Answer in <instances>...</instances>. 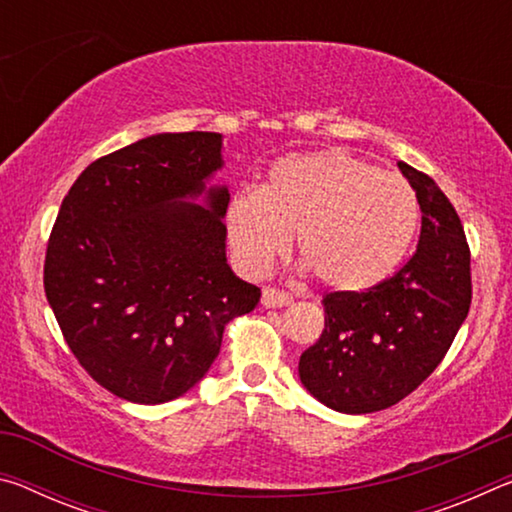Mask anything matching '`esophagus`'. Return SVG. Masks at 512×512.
I'll return each instance as SVG.
<instances>
[{
    "label": "esophagus",
    "instance_id": "obj_1",
    "mask_svg": "<svg viewBox=\"0 0 512 512\" xmlns=\"http://www.w3.org/2000/svg\"><path fill=\"white\" fill-rule=\"evenodd\" d=\"M291 302V296L287 291H280L275 287H266L262 291V305L264 307H287Z\"/></svg>",
    "mask_w": 512,
    "mask_h": 512
}]
</instances>
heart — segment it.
Wrapping results in <instances>:
<instances>
[{
  "mask_svg": "<svg viewBox=\"0 0 512 512\" xmlns=\"http://www.w3.org/2000/svg\"><path fill=\"white\" fill-rule=\"evenodd\" d=\"M418 225L406 178L341 149L277 160L262 189H241L225 210L237 264L262 275L298 232V250L325 287L359 293L395 273Z\"/></svg>",
  "mask_w": 512,
  "mask_h": 512,
  "instance_id": "1",
  "label": "heart"
}]
</instances>
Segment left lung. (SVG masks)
I'll list each match as a JSON object with an SVG mask.
<instances>
[{
    "instance_id": "left-lung-1",
    "label": "left lung",
    "mask_w": 512,
    "mask_h": 512,
    "mask_svg": "<svg viewBox=\"0 0 512 512\" xmlns=\"http://www.w3.org/2000/svg\"><path fill=\"white\" fill-rule=\"evenodd\" d=\"M397 167L422 210L418 248L377 287L327 293L323 334L298 363L307 391L341 413L381 411L413 393L470 311V246L454 205L427 173Z\"/></svg>"
}]
</instances>
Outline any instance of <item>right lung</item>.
Returning a JSON list of instances; mask_svg holds the SVG:
<instances>
[{
  "mask_svg": "<svg viewBox=\"0 0 512 512\" xmlns=\"http://www.w3.org/2000/svg\"><path fill=\"white\" fill-rule=\"evenodd\" d=\"M219 133H160L94 160L49 235L45 293L69 350L121 400L162 404L198 384L255 284L225 259L230 194ZM205 195L203 206L185 197Z\"/></svg>",
  "mask_w": 512,
  "mask_h": 512,
  "instance_id": "obj_1",
  "label": "right lung"
}]
</instances>
